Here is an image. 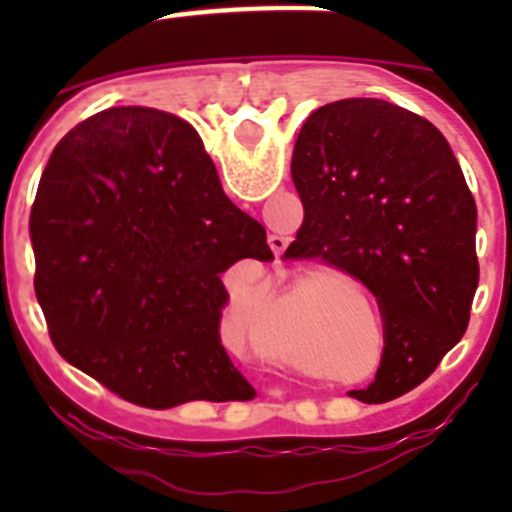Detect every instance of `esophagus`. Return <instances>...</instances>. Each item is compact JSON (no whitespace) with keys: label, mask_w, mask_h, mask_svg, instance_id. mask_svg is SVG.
<instances>
[{"label":"esophagus","mask_w":512,"mask_h":512,"mask_svg":"<svg viewBox=\"0 0 512 512\" xmlns=\"http://www.w3.org/2000/svg\"><path fill=\"white\" fill-rule=\"evenodd\" d=\"M269 246L274 248V253H277V256H279V253H282L284 248H287V238H284V235H271Z\"/></svg>","instance_id":"obj_1"}]
</instances>
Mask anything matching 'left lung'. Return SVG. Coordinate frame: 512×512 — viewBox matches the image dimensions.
<instances>
[{"label": "left lung", "mask_w": 512, "mask_h": 512, "mask_svg": "<svg viewBox=\"0 0 512 512\" xmlns=\"http://www.w3.org/2000/svg\"><path fill=\"white\" fill-rule=\"evenodd\" d=\"M305 207L284 259L346 271L377 297L384 351L351 395L387 402L461 341L479 284L477 205L441 130L384 99L312 112L292 156Z\"/></svg>", "instance_id": "1"}]
</instances>
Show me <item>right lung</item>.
Segmentation results:
<instances>
[{"instance_id": "add662e5", "label": "right lung", "mask_w": 512, "mask_h": 512, "mask_svg": "<svg viewBox=\"0 0 512 512\" xmlns=\"http://www.w3.org/2000/svg\"><path fill=\"white\" fill-rule=\"evenodd\" d=\"M35 297L71 366L140 408L253 397L220 341L235 261H271L197 130L110 107L56 146L30 212Z\"/></svg>"}]
</instances>
